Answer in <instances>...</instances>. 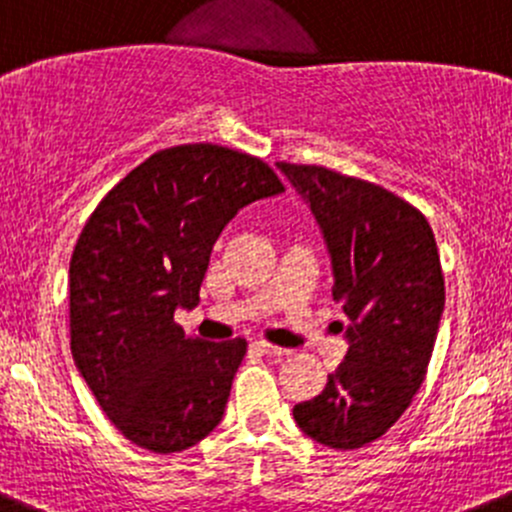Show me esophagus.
<instances>
[{"label":"esophagus","instance_id":"esophagus-1","mask_svg":"<svg viewBox=\"0 0 512 512\" xmlns=\"http://www.w3.org/2000/svg\"><path fill=\"white\" fill-rule=\"evenodd\" d=\"M257 347H260V350L265 352V355L275 357V360H285V357L290 355V350H287V347H280V345H270V342H265V340H260V342H257Z\"/></svg>","mask_w":512,"mask_h":512}]
</instances>
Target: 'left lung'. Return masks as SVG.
Here are the masks:
<instances>
[{"label": "left lung", "instance_id": "obj_1", "mask_svg": "<svg viewBox=\"0 0 512 512\" xmlns=\"http://www.w3.org/2000/svg\"><path fill=\"white\" fill-rule=\"evenodd\" d=\"M310 205L332 262V300L350 322L347 355L317 398L292 408L315 443L365 448L413 403L445 307L438 245L403 197L317 165L277 162Z\"/></svg>", "mask_w": 512, "mask_h": 512}]
</instances>
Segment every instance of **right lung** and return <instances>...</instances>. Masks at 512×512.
Masks as SVG:
<instances>
[{
    "label": "right lung",
    "mask_w": 512,
    "mask_h": 512,
    "mask_svg": "<svg viewBox=\"0 0 512 512\" xmlns=\"http://www.w3.org/2000/svg\"><path fill=\"white\" fill-rule=\"evenodd\" d=\"M285 192L272 167L220 145L147 157L104 195L69 262V337L79 375L114 428L180 453L217 428L247 352L242 337L185 335L212 245L250 202Z\"/></svg>",
    "instance_id": "add662e5"
}]
</instances>
